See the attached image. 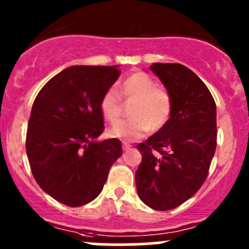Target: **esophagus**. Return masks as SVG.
Segmentation results:
<instances>
[{
	"label": "esophagus",
	"instance_id": "esophagus-1",
	"mask_svg": "<svg viewBox=\"0 0 249 249\" xmlns=\"http://www.w3.org/2000/svg\"><path fill=\"white\" fill-rule=\"evenodd\" d=\"M130 148H131V144H129V143H126V142L123 143V149H124V150H129Z\"/></svg>",
	"mask_w": 249,
	"mask_h": 249
}]
</instances>
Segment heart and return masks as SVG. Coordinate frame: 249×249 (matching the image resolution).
<instances>
[{
	"label": "heart",
	"instance_id": "1",
	"mask_svg": "<svg viewBox=\"0 0 249 249\" xmlns=\"http://www.w3.org/2000/svg\"><path fill=\"white\" fill-rule=\"evenodd\" d=\"M119 95L124 100H134L130 117L108 131L110 137L135 141L144 136L150 129L159 131L166 126L172 115V97L166 89L158 87L155 80L144 72H134L120 83ZM100 112L106 122L115 124L122 115V101L117 92L108 89L100 99Z\"/></svg>",
	"mask_w": 249,
	"mask_h": 249
}]
</instances>
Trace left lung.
Segmentation results:
<instances>
[{
    "label": "left lung",
    "mask_w": 249,
    "mask_h": 249,
    "mask_svg": "<svg viewBox=\"0 0 249 249\" xmlns=\"http://www.w3.org/2000/svg\"><path fill=\"white\" fill-rule=\"evenodd\" d=\"M172 97V115L145 142L136 171L140 199L155 211H169L201 188L217 147V108L212 94L192 70L180 64H153Z\"/></svg>",
    "instance_id": "obj_1"
}]
</instances>
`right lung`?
Wrapping results in <instances>:
<instances>
[{"label": "right lung", "mask_w": 249, "mask_h": 249, "mask_svg": "<svg viewBox=\"0 0 249 249\" xmlns=\"http://www.w3.org/2000/svg\"><path fill=\"white\" fill-rule=\"evenodd\" d=\"M119 76L117 66L67 67L32 105L26 132L31 172L47 194L70 207L99 196L123 154L119 140L97 141L105 130L100 99Z\"/></svg>", "instance_id": "1"}]
</instances>
